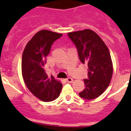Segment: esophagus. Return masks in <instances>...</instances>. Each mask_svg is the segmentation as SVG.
I'll list each match as a JSON object with an SVG mask.
<instances>
[{"label":"esophagus","instance_id":"1","mask_svg":"<svg viewBox=\"0 0 131 131\" xmlns=\"http://www.w3.org/2000/svg\"><path fill=\"white\" fill-rule=\"evenodd\" d=\"M66 81L68 83H73V79L72 78H70V77H69V78L66 79Z\"/></svg>","mask_w":131,"mask_h":131}]
</instances>
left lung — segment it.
<instances>
[{
  "label": "left lung",
  "instance_id": "obj_1",
  "mask_svg": "<svg viewBox=\"0 0 131 131\" xmlns=\"http://www.w3.org/2000/svg\"><path fill=\"white\" fill-rule=\"evenodd\" d=\"M78 50L83 63L88 64L89 79H84L85 89L79 93L81 98L92 100L100 96L110 83L113 63L108 48L98 34L91 29L68 33Z\"/></svg>",
  "mask_w": 131,
  "mask_h": 131
}]
</instances>
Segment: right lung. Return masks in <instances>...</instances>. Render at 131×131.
<instances>
[{
  "mask_svg": "<svg viewBox=\"0 0 131 131\" xmlns=\"http://www.w3.org/2000/svg\"><path fill=\"white\" fill-rule=\"evenodd\" d=\"M62 34L41 30L27 43L21 59V73L30 92L39 100L50 102L60 96L62 84L53 76L48 77L44 66L51 46Z\"/></svg>",
  "mask_w": 131,
  "mask_h": 131,
  "instance_id": "add662e5",
  "label": "right lung"
}]
</instances>
